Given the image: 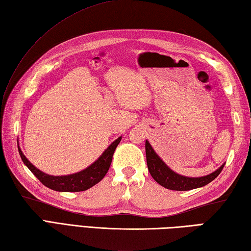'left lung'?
Segmentation results:
<instances>
[{
	"mask_svg": "<svg viewBox=\"0 0 251 251\" xmlns=\"http://www.w3.org/2000/svg\"><path fill=\"white\" fill-rule=\"evenodd\" d=\"M146 155L148 169L153 179L164 188L174 191H189L201 188L215 180L226 165V163L222 164L214 173L202 176V177H186V176L175 173L172 168H169L154 151L151 143L148 140H146Z\"/></svg>",
	"mask_w": 251,
	"mask_h": 251,
	"instance_id": "8db88e82",
	"label": "left lung"
}]
</instances>
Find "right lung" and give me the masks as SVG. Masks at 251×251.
<instances>
[{"label":"right lung","instance_id":"1","mask_svg":"<svg viewBox=\"0 0 251 251\" xmlns=\"http://www.w3.org/2000/svg\"><path fill=\"white\" fill-rule=\"evenodd\" d=\"M121 139L122 136H120L117 139L112 142L111 145L105 149L104 152L98 157V159H96V161L92 165H89L87 168H85L78 173L66 176H51L41 172L39 168H36L34 165L30 163L29 159L25 156V154L21 151V149L19 147L18 141L17 145L19 155L21 159H23L24 164L31 170V173L33 174L42 183L47 186V188L58 192H81L90 189L92 186L97 184L103 179L105 174L108 173V170L110 168L113 153L117 145L120 143Z\"/></svg>","mask_w":251,"mask_h":251}]
</instances>
